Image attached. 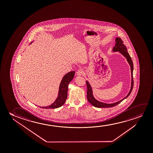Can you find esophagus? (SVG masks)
<instances>
[{
    "mask_svg": "<svg viewBox=\"0 0 153 153\" xmlns=\"http://www.w3.org/2000/svg\"><path fill=\"white\" fill-rule=\"evenodd\" d=\"M84 74V71L82 69H79L76 72V75L77 76H82Z\"/></svg>",
    "mask_w": 153,
    "mask_h": 153,
    "instance_id": "34e87169",
    "label": "esophagus"
}]
</instances>
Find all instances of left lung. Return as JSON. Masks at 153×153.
<instances>
[{
    "instance_id": "obj_1",
    "label": "left lung",
    "mask_w": 153,
    "mask_h": 153,
    "mask_svg": "<svg viewBox=\"0 0 153 153\" xmlns=\"http://www.w3.org/2000/svg\"><path fill=\"white\" fill-rule=\"evenodd\" d=\"M123 42L121 40V39L120 38H116L115 39V46H114L113 48V52H119L120 53L123 55L124 56L126 57L128 63L130 65L131 67V89H130V91L128 92V95L122 99L121 100L117 101V102L113 103H110V104H108L102 102L100 101L96 100L94 98V97L93 96V92H92V88L90 86V84L89 82L87 80L86 81V85L87 87V98L89 102L90 103L91 105L96 107V108H111V107H114L115 105L119 104L122 101L124 100L125 99L128 98L130 94L132 92V89L133 88V64L132 62V59L130 57V55L128 54V51H127V48L126 46L124 45Z\"/></svg>"
}]
</instances>
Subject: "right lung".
<instances>
[{"mask_svg": "<svg viewBox=\"0 0 153 153\" xmlns=\"http://www.w3.org/2000/svg\"><path fill=\"white\" fill-rule=\"evenodd\" d=\"M32 43V42H31V43ZM75 73V71H70L63 77L59 87V95L54 102L49 106L41 107V108L43 109H55L61 107L65 103L67 98L68 86L69 82L74 77Z\"/></svg>", "mask_w": 153, "mask_h": 153, "instance_id": "add662e5", "label": "right lung"}]
</instances>
